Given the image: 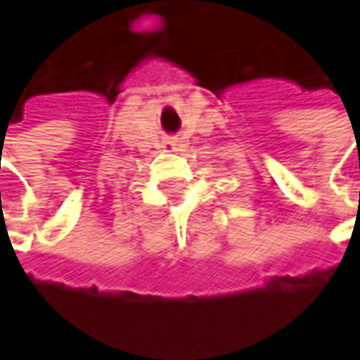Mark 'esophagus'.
Listing matches in <instances>:
<instances>
[{
    "label": "esophagus",
    "mask_w": 360,
    "mask_h": 360,
    "mask_svg": "<svg viewBox=\"0 0 360 360\" xmlns=\"http://www.w3.org/2000/svg\"><path fill=\"white\" fill-rule=\"evenodd\" d=\"M181 139L179 136H167V139H164V144H162V148H164V152H177L181 146Z\"/></svg>",
    "instance_id": "34e87169"
}]
</instances>
